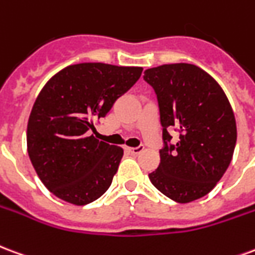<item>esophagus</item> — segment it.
I'll list each match as a JSON object with an SVG mask.
<instances>
[{
  "mask_svg": "<svg viewBox=\"0 0 255 255\" xmlns=\"http://www.w3.org/2000/svg\"><path fill=\"white\" fill-rule=\"evenodd\" d=\"M127 150L131 153V154H139V153H142L144 150L143 144H139V146H136V147H127Z\"/></svg>",
  "mask_w": 255,
  "mask_h": 255,
  "instance_id": "obj_1",
  "label": "esophagus"
}]
</instances>
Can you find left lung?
I'll list each match as a JSON object with an SVG mask.
<instances>
[{"label": "left lung", "instance_id": "1", "mask_svg": "<svg viewBox=\"0 0 255 255\" xmlns=\"http://www.w3.org/2000/svg\"><path fill=\"white\" fill-rule=\"evenodd\" d=\"M162 126L160 165L149 173L158 191L187 203L212 191L230 166L236 144V122L230 101L209 73L192 64L146 69ZM179 132L176 144L169 132Z\"/></svg>", "mask_w": 255, "mask_h": 255}]
</instances>
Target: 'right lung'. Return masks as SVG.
<instances>
[{
	"label": "right lung",
	"mask_w": 255,
	"mask_h": 255,
	"mask_svg": "<svg viewBox=\"0 0 255 255\" xmlns=\"http://www.w3.org/2000/svg\"><path fill=\"white\" fill-rule=\"evenodd\" d=\"M143 68L75 64L42 89L27 126V150L45 187L73 205H87L111 187L123 149L95 139L94 122L136 83Z\"/></svg>",
	"instance_id": "add662e5"
}]
</instances>
